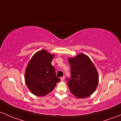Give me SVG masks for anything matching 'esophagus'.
<instances>
[{"label":"esophagus","mask_w":121,"mask_h":121,"mask_svg":"<svg viewBox=\"0 0 121 121\" xmlns=\"http://www.w3.org/2000/svg\"><path fill=\"white\" fill-rule=\"evenodd\" d=\"M60 79H61V81H64V80L65 79V77H61L60 78Z\"/></svg>","instance_id":"34e87169"}]
</instances>
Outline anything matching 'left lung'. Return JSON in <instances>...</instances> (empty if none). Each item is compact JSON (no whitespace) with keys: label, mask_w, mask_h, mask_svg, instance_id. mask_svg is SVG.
<instances>
[{"label":"left lung","mask_w":121,"mask_h":121,"mask_svg":"<svg viewBox=\"0 0 121 121\" xmlns=\"http://www.w3.org/2000/svg\"><path fill=\"white\" fill-rule=\"evenodd\" d=\"M71 65L70 79H67L71 93L80 99L89 97L96 91L99 83L98 72L88 56L79 54L69 58Z\"/></svg>","instance_id":"1"}]
</instances>
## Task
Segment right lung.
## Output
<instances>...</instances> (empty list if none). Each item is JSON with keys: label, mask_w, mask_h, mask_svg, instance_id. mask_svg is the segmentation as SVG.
Masks as SVG:
<instances>
[{"label": "right lung", "mask_w": 121, "mask_h": 121, "mask_svg": "<svg viewBox=\"0 0 121 121\" xmlns=\"http://www.w3.org/2000/svg\"><path fill=\"white\" fill-rule=\"evenodd\" d=\"M54 56L48 51L42 50L36 52L29 62L25 72V81L34 95L46 96L60 81L51 63Z\"/></svg>", "instance_id": "right-lung-1"}]
</instances>
